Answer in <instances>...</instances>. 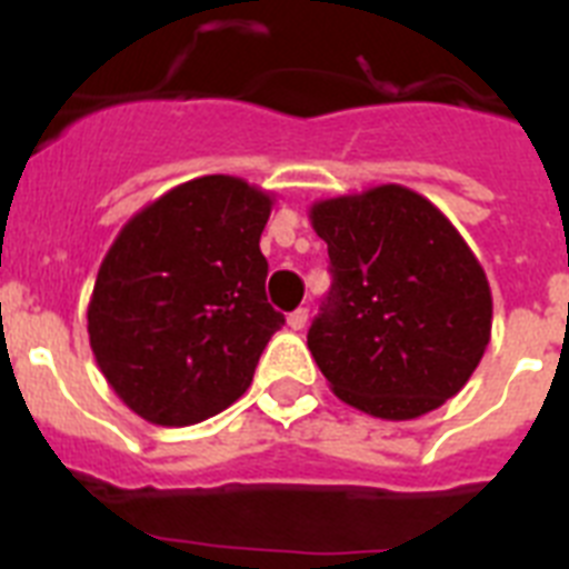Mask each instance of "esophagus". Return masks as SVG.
Segmentation results:
<instances>
[{
  "label": "esophagus",
  "instance_id": "esophagus-1",
  "mask_svg": "<svg viewBox=\"0 0 569 569\" xmlns=\"http://www.w3.org/2000/svg\"><path fill=\"white\" fill-rule=\"evenodd\" d=\"M288 325L293 330H301L305 328V325H308V308H299V310H293V313L288 316Z\"/></svg>",
  "mask_w": 569,
  "mask_h": 569
}]
</instances>
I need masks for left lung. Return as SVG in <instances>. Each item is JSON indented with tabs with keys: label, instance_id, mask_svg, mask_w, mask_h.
Instances as JSON below:
<instances>
[{
	"label": "left lung",
	"instance_id": "1",
	"mask_svg": "<svg viewBox=\"0 0 569 569\" xmlns=\"http://www.w3.org/2000/svg\"><path fill=\"white\" fill-rule=\"evenodd\" d=\"M330 284L308 347L333 393L376 419H419L479 367L492 296L479 259L425 196L381 184L310 208Z\"/></svg>",
	"mask_w": 569,
	"mask_h": 569
}]
</instances>
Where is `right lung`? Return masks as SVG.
<instances>
[{"instance_id":"1","label":"right lung","mask_w":569,"mask_h":569,"mask_svg":"<svg viewBox=\"0 0 569 569\" xmlns=\"http://www.w3.org/2000/svg\"><path fill=\"white\" fill-rule=\"evenodd\" d=\"M264 190L202 176L119 230L88 305V336L113 393L150 425L188 427L250 387L284 325L268 305Z\"/></svg>"}]
</instances>
